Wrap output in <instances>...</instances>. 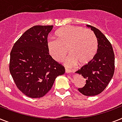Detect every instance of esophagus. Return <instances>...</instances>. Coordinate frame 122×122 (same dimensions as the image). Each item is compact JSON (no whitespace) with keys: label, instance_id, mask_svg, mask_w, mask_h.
Here are the masks:
<instances>
[{"label":"esophagus","instance_id":"obj_1","mask_svg":"<svg viewBox=\"0 0 122 122\" xmlns=\"http://www.w3.org/2000/svg\"><path fill=\"white\" fill-rule=\"evenodd\" d=\"M71 71L70 70H68L67 68H65V73H70Z\"/></svg>","mask_w":122,"mask_h":122}]
</instances>
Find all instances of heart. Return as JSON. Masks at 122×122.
<instances>
[{"label": "heart", "mask_w": 122, "mask_h": 122, "mask_svg": "<svg viewBox=\"0 0 122 122\" xmlns=\"http://www.w3.org/2000/svg\"><path fill=\"white\" fill-rule=\"evenodd\" d=\"M57 40H49L47 47L52 58L62 61L68 54L65 65L72 67L77 64L85 67L91 62L97 52L98 42L92 31L80 27L67 25L55 34Z\"/></svg>", "instance_id": "b5f03b06"}]
</instances>
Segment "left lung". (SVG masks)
Wrapping results in <instances>:
<instances>
[{
  "label": "left lung",
  "mask_w": 122,
  "mask_h": 122,
  "mask_svg": "<svg viewBox=\"0 0 122 122\" xmlns=\"http://www.w3.org/2000/svg\"><path fill=\"white\" fill-rule=\"evenodd\" d=\"M86 27L93 31L98 42L97 53L89 64L75 72L85 78L86 83L78 90L85 96H95L104 90L113 77L115 55L113 48L101 31L93 26Z\"/></svg>",
  "instance_id": "obj_1"
}]
</instances>
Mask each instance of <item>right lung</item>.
Returning <instances> with one entry per match:
<instances>
[{"label":"right lung","instance_id":"right-lung-1","mask_svg":"<svg viewBox=\"0 0 122 122\" xmlns=\"http://www.w3.org/2000/svg\"><path fill=\"white\" fill-rule=\"evenodd\" d=\"M53 25H36L23 34L10 52L9 70L17 88L30 98H41L51 89L65 68L49 55L47 37Z\"/></svg>","mask_w":122,"mask_h":122}]
</instances>
